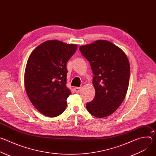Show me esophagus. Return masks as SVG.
Here are the masks:
<instances>
[{"instance_id":"34e87169","label":"esophagus","mask_w":156,"mask_h":156,"mask_svg":"<svg viewBox=\"0 0 156 156\" xmlns=\"http://www.w3.org/2000/svg\"><path fill=\"white\" fill-rule=\"evenodd\" d=\"M81 87H75L74 88V90H75V91L76 93H79L81 91Z\"/></svg>"}]
</instances>
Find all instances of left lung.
<instances>
[{
	"mask_svg": "<svg viewBox=\"0 0 156 156\" xmlns=\"http://www.w3.org/2000/svg\"><path fill=\"white\" fill-rule=\"evenodd\" d=\"M80 51L90 62L96 94L86 104L93 116L103 118L112 114L123 102L129 81L130 67L125 52L113 43L98 40L81 46Z\"/></svg>",
	"mask_w": 156,
	"mask_h": 156,
	"instance_id": "obj_1",
	"label": "left lung"
}]
</instances>
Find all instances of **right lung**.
Masks as SVG:
<instances>
[{"instance_id": "add662e5", "label": "right lung", "mask_w": 156, "mask_h": 156, "mask_svg": "<svg viewBox=\"0 0 156 156\" xmlns=\"http://www.w3.org/2000/svg\"><path fill=\"white\" fill-rule=\"evenodd\" d=\"M76 49V44L51 40L41 44L30 55L25 87L30 101L42 114L55 117L65 111L71 94L66 86V63Z\"/></svg>"}]
</instances>
